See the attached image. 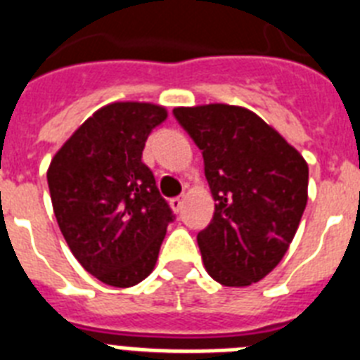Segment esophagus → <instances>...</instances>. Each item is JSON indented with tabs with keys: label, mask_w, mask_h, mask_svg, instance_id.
<instances>
[{
	"label": "esophagus",
	"mask_w": 360,
	"mask_h": 360,
	"mask_svg": "<svg viewBox=\"0 0 360 360\" xmlns=\"http://www.w3.org/2000/svg\"><path fill=\"white\" fill-rule=\"evenodd\" d=\"M170 207L174 212H179L181 207H183V195H177V198H172L170 200Z\"/></svg>",
	"instance_id": "obj_1"
}]
</instances>
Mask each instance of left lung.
Here are the masks:
<instances>
[{
    "label": "left lung",
    "instance_id": "left-lung-1",
    "mask_svg": "<svg viewBox=\"0 0 360 360\" xmlns=\"http://www.w3.org/2000/svg\"><path fill=\"white\" fill-rule=\"evenodd\" d=\"M175 118L203 153L214 216L198 235L214 281L250 286L276 268L302 221L309 166L253 110L209 103L175 107Z\"/></svg>",
    "mask_w": 360,
    "mask_h": 360
}]
</instances>
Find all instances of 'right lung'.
<instances>
[{
  "mask_svg": "<svg viewBox=\"0 0 360 360\" xmlns=\"http://www.w3.org/2000/svg\"><path fill=\"white\" fill-rule=\"evenodd\" d=\"M162 105L114 101L79 125L49 162L53 212L70 251L105 285L129 288L159 259L172 210L142 162Z\"/></svg>",
  "mask_w": 360,
  "mask_h": 360,
  "instance_id": "right-lung-1",
  "label": "right lung"
}]
</instances>
